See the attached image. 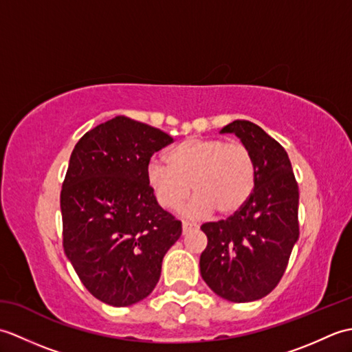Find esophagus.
<instances>
[{
	"mask_svg": "<svg viewBox=\"0 0 352 352\" xmlns=\"http://www.w3.org/2000/svg\"><path fill=\"white\" fill-rule=\"evenodd\" d=\"M198 228L197 223H192V222H188V221H183V234H188L189 231Z\"/></svg>",
	"mask_w": 352,
	"mask_h": 352,
	"instance_id": "esophagus-1",
	"label": "esophagus"
}]
</instances>
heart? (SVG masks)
<instances>
[{"label": "heart", "mask_w": 352, "mask_h": 352, "mask_svg": "<svg viewBox=\"0 0 352 352\" xmlns=\"http://www.w3.org/2000/svg\"><path fill=\"white\" fill-rule=\"evenodd\" d=\"M166 163L153 160L146 182L163 208L175 210L197 192L186 207L192 218L213 212L231 214L241 210L256 186V163L242 144L222 139H186L164 154Z\"/></svg>", "instance_id": "b5f03b06"}]
</instances>
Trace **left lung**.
Returning <instances> with one entry per match:
<instances>
[{
    "label": "left lung",
    "mask_w": 352,
    "mask_h": 352,
    "mask_svg": "<svg viewBox=\"0 0 352 352\" xmlns=\"http://www.w3.org/2000/svg\"><path fill=\"white\" fill-rule=\"evenodd\" d=\"M219 133L236 134L250 149L256 186L241 210L201 227L208 242L199 271L223 300L251 302L271 294L286 271L300 237V192L286 149L258 125L237 119Z\"/></svg>",
    "instance_id": "8db88e82"
}]
</instances>
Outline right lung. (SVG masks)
Segmentation results:
<instances>
[{
	"label": "right lung",
	"instance_id": "right-lung-1",
	"mask_svg": "<svg viewBox=\"0 0 352 352\" xmlns=\"http://www.w3.org/2000/svg\"><path fill=\"white\" fill-rule=\"evenodd\" d=\"M172 140L115 116L87 131L71 154L60 193L65 254L85 287L113 307L151 294L164 254L182 236V222L146 182L149 159Z\"/></svg>",
	"mask_w": 352,
	"mask_h": 352
}]
</instances>
